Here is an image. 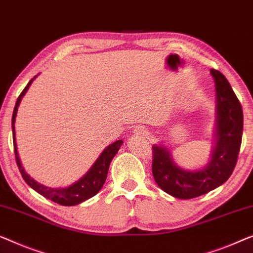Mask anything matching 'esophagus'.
I'll return each mask as SVG.
<instances>
[{"mask_svg":"<svg viewBox=\"0 0 253 253\" xmlns=\"http://www.w3.org/2000/svg\"><path fill=\"white\" fill-rule=\"evenodd\" d=\"M133 133L135 135H139V137H146V135L149 134V130L147 129V127H145V126H138L134 127Z\"/></svg>","mask_w":253,"mask_h":253,"instance_id":"1","label":"esophagus"}]
</instances>
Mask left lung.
I'll return each mask as SVG.
<instances>
[{"label":"left lung","instance_id":"left-lung-1","mask_svg":"<svg viewBox=\"0 0 253 253\" xmlns=\"http://www.w3.org/2000/svg\"><path fill=\"white\" fill-rule=\"evenodd\" d=\"M215 84V126L210 161L204 168L188 170L179 167L170 149L153 145V175L169 195L189 200L221 186L236 166L243 132V111L229 82L220 72L211 69Z\"/></svg>","mask_w":253,"mask_h":253}]
</instances>
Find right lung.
<instances>
[{"instance_id": "right-lung-1", "label": "right lung", "mask_w": 253, "mask_h": 253, "mask_svg": "<svg viewBox=\"0 0 253 253\" xmlns=\"http://www.w3.org/2000/svg\"><path fill=\"white\" fill-rule=\"evenodd\" d=\"M38 76V75H36ZM32 79L28 82L26 87L23 90V92L20 93V96L18 97L16 106H14L13 114H12V134H13V146H14V155H16V162L17 166L19 168V171L21 175H23L24 180L26 181L28 186L41 194L42 196H44L45 199H49L53 202H56L60 206L65 207H72V206H78V204L84 202V201L91 199V197L96 195L99 192L102 186L105 184L106 178H107L109 164H111L113 157L116 155V153L119 152V149L123 144V140H118L113 142L109 146H107L102 153L99 155V157L96 160V162L92 164V167L90 168L89 171L83 175L82 178H80L78 181L73 182L72 185H69L68 187H60V188H51L46 187V186L40 184L36 180H34L31 175H29L26 171H25L23 164L20 162L19 154H18L17 148V142H16V130H14V122H16V116L18 112V107H19L20 101L25 96V93L27 92V90L31 86L33 81L36 79Z\"/></svg>"}]
</instances>
